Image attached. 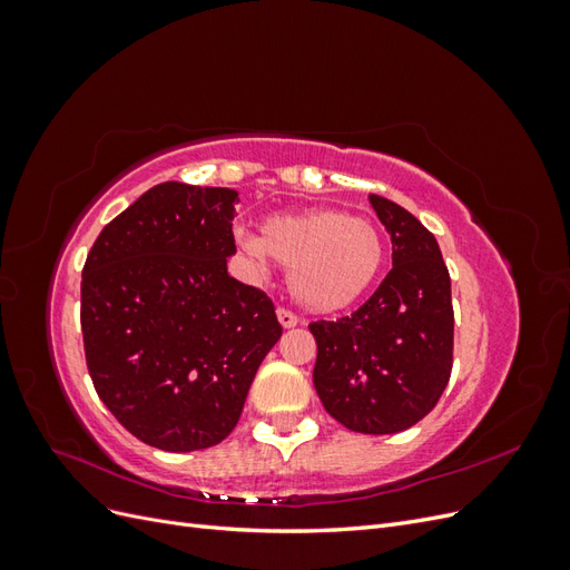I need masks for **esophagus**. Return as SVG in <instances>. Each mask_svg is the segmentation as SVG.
I'll use <instances>...</instances> for the list:
<instances>
[{
    "label": "esophagus",
    "mask_w": 570,
    "mask_h": 570,
    "mask_svg": "<svg viewBox=\"0 0 570 570\" xmlns=\"http://www.w3.org/2000/svg\"><path fill=\"white\" fill-rule=\"evenodd\" d=\"M278 321L283 323V327H295L299 323V316L295 312H289V308L281 306L278 308Z\"/></svg>",
    "instance_id": "1"
}]
</instances>
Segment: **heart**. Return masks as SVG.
Wrapping results in <instances>:
<instances>
[{
  "mask_svg": "<svg viewBox=\"0 0 570 570\" xmlns=\"http://www.w3.org/2000/svg\"><path fill=\"white\" fill-rule=\"evenodd\" d=\"M239 245L258 262L268 254L287 268L292 297L316 314L364 297L385 262L383 235L373 223L335 209L271 216L262 235H243Z\"/></svg>",
  "mask_w": 570,
  "mask_h": 570,
  "instance_id": "heart-1",
  "label": "heart"
}]
</instances>
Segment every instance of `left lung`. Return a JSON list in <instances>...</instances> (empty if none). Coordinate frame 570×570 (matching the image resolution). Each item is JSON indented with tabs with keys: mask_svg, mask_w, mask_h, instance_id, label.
I'll return each mask as SVG.
<instances>
[{
	"mask_svg": "<svg viewBox=\"0 0 570 570\" xmlns=\"http://www.w3.org/2000/svg\"><path fill=\"white\" fill-rule=\"evenodd\" d=\"M392 237V268L354 314L314 321V385L344 428L392 435L435 409L454 364L450 271L435 235L381 195L368 197Z\"/></svg>",
	"mask_w": 570,
	"mask_h": 570,
	"instance_id": "8db88e82",
	"label": "left lung"
}]
</instances>
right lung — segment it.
Returning <instances> with one entry per match:
<instances>
[{
    "mask_svg": "<svg viewBox=\"0 0 570 570\" xmlns=\"http://www.w3.org/2000/svg\"><path fill=\"white\" fill-rule=\"evenodd\" d=\"M237 202L230 187L154 185L85 258L80 327L92 385L128 433L164 452L226 440L283 335L266 292L228 275Z\"/></svg>",
    "mask_w": 570,
    "mask_h": 570,
    "instance_id": "1",
    "label": "right lung"
}]
</instances>
